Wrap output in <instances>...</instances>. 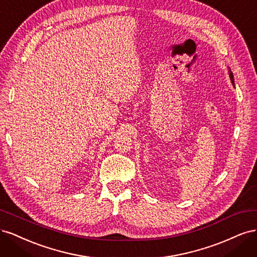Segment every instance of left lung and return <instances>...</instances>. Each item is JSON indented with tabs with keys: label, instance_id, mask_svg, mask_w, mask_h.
<instances>
[{
	"label": "left lung",
	"instance_id": "left-lung-1",
	"mask_svg": "<svg viewBox=\"0 0 257 257\" xmlns=\"http://www.w3.org/2000/svg\"><path fill=\"white\" fill-rule=\"evenodd\" d=\"M229 77H230V80H231V83H232V85H235V81H234V75H232V73H231V71L229 69Z\"/></svg>",
	"mask_w": 257,
	"mask_h": 257
}]
</instances>
